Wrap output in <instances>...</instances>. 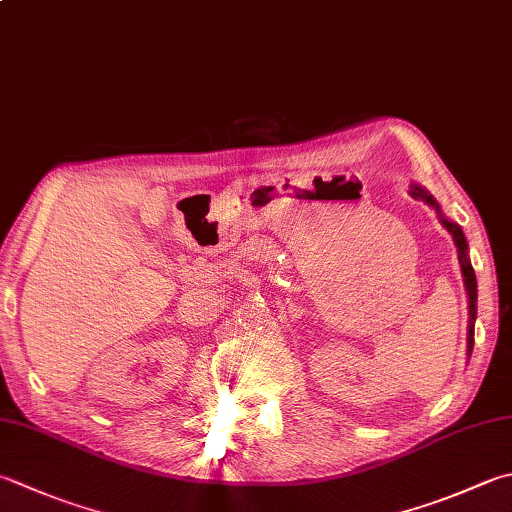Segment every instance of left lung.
I'll use <instances>...</instances> for the list:
<instances>
[{
    "instance_id": "left-lung-1",
    "label": "left lung",
    "mask_w": 512,
    "mask_h": 512,
    "mask_svg": "<svg viewBox=\"0 0 512 512\" xmlns=\"http://www.w3.org/2000/svg\"><path fill=\"white\" fill-rule=\"evenodd\" d=\"M410 195L417 197V199H424L428 206H433L437 210L439 219H442L444 228L448 230L450 235L455 239V246H457V253H459V264H462V275H464V286H466V293H468V357L473 353V344H475V319H477V279H475V270L470 266V259H468V244H466V237H464V230L459 228L457 224L448 222V219L442 215V208L433 199V195H428L422 186H413L410 188Z\"/></svg>"
}]
</instances>
